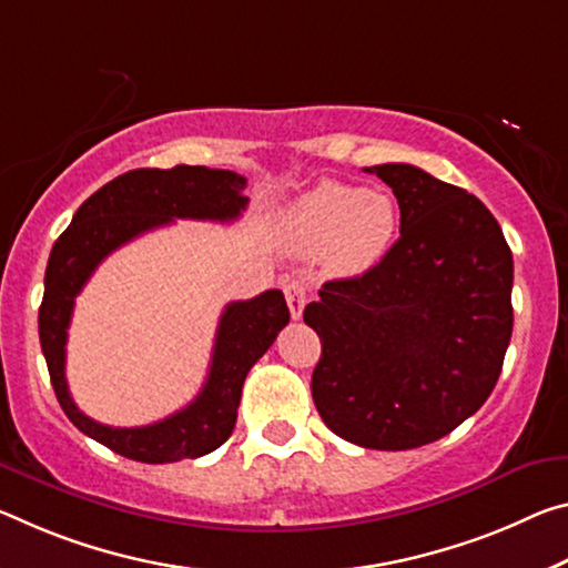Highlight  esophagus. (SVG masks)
I'll use <instances>...</instances> for the list:
<instances>
[{
    "mask_svg": "<svg viewBox=\"0 0 568 568\" xmlns=\"http://www.w3.org/2000/svg\"><path fill=\"white\" fill-rule=\"evenodd\" d=\"M285 301H287V308H291V316L298 321L303 316L305 303H308V285L298 281V277L287 281L285 283Z\"/></svg>",
    "mask_w": 568,
    "mask_h": 568,
    "instance_id": "obj_1",
    "label": "esophagus"
}]
</instances>
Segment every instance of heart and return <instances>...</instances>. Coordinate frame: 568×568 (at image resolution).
<instances>
[{
  "mask_svg": "<svg viewBox=\"0 0 568 568\" xmlns=\"http://www.w3.org/2000/svg\"><path fill=\"white\" fill-rule=\"evenodd\" d=\"M397 204L364 186L323 182L291 202L277 220V240L295 255H323L338 275H362L392 247Z\"/></svg>",
  "mask_w": 568,
  "mask_h": 568,
  "instance_id": "b5f03b06",
  "label": "heart"
}]
</instances>
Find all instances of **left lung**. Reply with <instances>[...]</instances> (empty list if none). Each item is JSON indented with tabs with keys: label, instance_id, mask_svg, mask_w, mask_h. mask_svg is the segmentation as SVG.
<instances>
[{
	"label": "left lung",
	"instance_id": "left-lung-1",
	"mask_svg": "<svg viewBox=\"0 0 568 568\" xmlns=\"http://www.w3.org/2000/svg\"><path fill=\"white\" fill-rule=\"evenodd\" d=\"M364 171L397 196L399 240L379 265L323 283L305 305L321 338L311 392L338 437L412 449L490 397L513 333V255L475 194L412 164Z\"/></svg>",
	"mask_w": 568,
	"mask_h": 568
}]
</instances>
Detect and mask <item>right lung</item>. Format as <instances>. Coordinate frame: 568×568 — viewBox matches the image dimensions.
Masks as SVG:
<instances>
[{
	"label": "right lung",
	"instance_id": "obj_1",
	"mask_svg": "<svg viewBox=\"0 0 568 568\" xmlns=\"http://www.w3.org/2000/svg\"><path fill=\"white\" fill-rule=\"evenodd\" d=\"M245 184L247 179L235 171L206 166L125 171L80 204L70 227L52 245L38 318L52 389L83 435L129 460L161 465L186 457L194 460L217 449L235 429L247 372L287 326L291 311L281 291L227 303L214 338L210 374L196 399L154 425L111 427L80 412L68 392L65 344L75 295L113 250L143 232L174 220H237L247 206L242 194Z\"/></svg>",
	"mask_w": 568,
	"mask_h": 568
}]
</instances>
